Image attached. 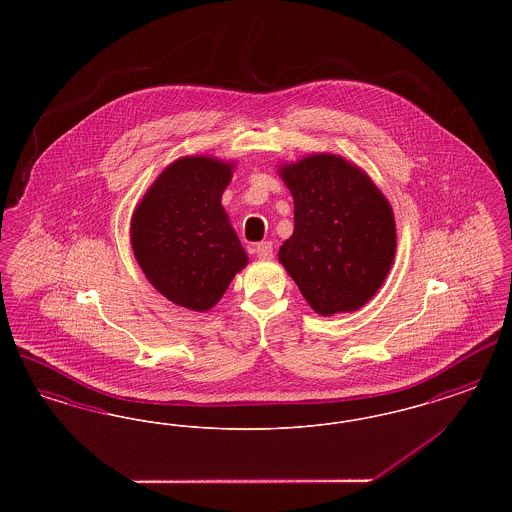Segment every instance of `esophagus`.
Wrapping results in <instances>:
<instances>
[{
  "label": "esophagus",
  "mask_w": 512,
  "mask_h": 512,
  "mask_svg": "<svg viewBox=\"0 0 512 512\" xmlns=\"http://www.w3.org/2000/svg\"><path fill=\"white\" fill-rule=\"evenodd\" d=\"M255 253H257V257H259V259H263V261H270V259H272V244H270V242H261V244H257V247H255Z\"/></svg>",
  "instance_id": "34e87169"
}]
</instances>
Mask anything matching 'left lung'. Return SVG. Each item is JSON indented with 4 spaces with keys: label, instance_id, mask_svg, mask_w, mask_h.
Instances as JSON below:
<instances>
[{
    "label": "left lung",
    "instance_id": "1",
    "mask_svg": "<svg viewBox=\"0 0 512 512\" xmlns=\"http://www.w3.org/2000/svg\"><path fill=\"white\" fill-rule=\"evenodd\" d=\"M278 174L292 192L295 222L278 261L318 315L359 311L395 259L390 201L361 167L334 153H311Z\"/></svg>",
    "mask_w": 512,
    "mask_h": 512
}]
</instances>
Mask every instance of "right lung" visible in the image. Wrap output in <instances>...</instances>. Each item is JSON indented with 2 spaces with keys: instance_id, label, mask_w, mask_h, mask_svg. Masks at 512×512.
<instances>
[{
  "instance_id": "add662e5",
  "label": "right lung",
  "mask_w": 512,
  "mask_h": 512,
  "mask_svg": "<svg viewBox=\"0 0 512 512\" xmlns=\"http://www.w3.org/2000/svg\"><path fill=\"white\" fill-rule=\"evenodd\" d=\"M236 163L176 159L149 186L130 220V244L149 284L174 305L205 313L247 265L220 203Z\"/></svg>"
}]
</instances>
